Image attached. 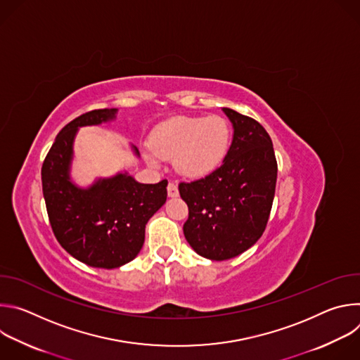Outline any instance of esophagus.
Instances as JSON below:
<instances>
[{
	"label": "esophagus",
	"mask_w": 360,
	"mask_h": 360,
	"mask_svg": "<svg viewBox=\"0 0 360 360\" xmlns=\"http://www.w3.org/2000/svg\"><path fill=\"white\" fill-rule=\"evenodd\" d=\"M178 195H179V191H178L176 184L169 182V184H168V196H169V198H176Z\"/></svg>",
	"instance_id": "1"
}]
</instances>
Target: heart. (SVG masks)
<instances>
[{
    "instance_id": "obj_1",
    "label": "heart",
    "mask_w": 360,
    "mask_h": 360,
    "mask_svg": "<svg viewBox=\"0 0 360 360\" xmlns=\"http://www.w3.org/2000/svg\"><path fill=\"white\" fill-rule=\"evenodd\" d=\"M231 128L219 115L178 117L162 122L150 135L145 160L157 167L174 160V168L186 178L198 179L212 174L225 160Z\"/></svg>"
}]
</instances>
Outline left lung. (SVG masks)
Returning <instances> with one entry per match:
<instances>
[{"label":"left lung","mask_w":360,"mask_h":360,"mask_svg":"<svg viewBox=\"0 0 360 360\" xmlns=\"http://www.w3.org/2000/svg\"><path fill=\"white\" fill-rule=\"evenodd\" d=\"M233 127L232 143L221 167L179 193L189 217L184 235L192 249L211 261H226L256 243L268 224L278 164L265 128L253 118L224 108Z\"/></svg>","instance_id":"1"}]
</instances>
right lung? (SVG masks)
<instances>
[{"instance_id": "1", "label": "right lung", "mask_w": 360, "mask_h": 360, "mask_svg": "<svg viewBox=\"0 0 360 360\" xmlns=\"http://www.w3.org/2000/svg\"><path fill=\"white\" fill-rule=\"evenodd\" d=\"M117 112V108L94 110L67 124L41 169L46 212L57 240L75 259L92 268L114 269L131 262L143 245L145 225L167 200V179L139 184L128 172H120L99 178L88 188L72 182L78 129L114 121ZM131 148L139 157L138 148Z\"/></svg>"}]
</instances>
